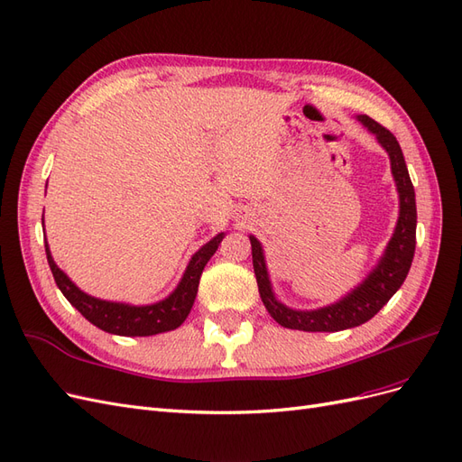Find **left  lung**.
<instances>
[{"mask_svg":"<svg viewBox=\"0 0 462 462\" xmlns=\"http://www.w3.org/2000/svg\"><path fill=\"white\" fill-rule=\"evenodd\" d=\"M358 119L370 133L375 134L377 143L389 153L391 171H393L401 200L395 233L391 236L380 263L365 279V283L356 287L353 292H348L343 300L318 310H292L287 309L285 304L277 302L268 279V270H265L262 246L254 236H250L260 299L265 310L283 328L300 331H341L365 324V321L374 318L383 309V304H387V300L395 295L411 270L416 248V200L407 163H404L402 158V150L393 133L387 131L383 125L374 121L368 116H360Z\"/></svg>","mask_w":462,"mask_h":462,"instance_id":"8db88e82","label":"left lung"}]
</instances>
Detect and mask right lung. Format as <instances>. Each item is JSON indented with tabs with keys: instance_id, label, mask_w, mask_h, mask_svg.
Returning a JSON list of instances; mask_svg holds the SVG:
<instances>
[{
	"instance_id": "obj_1",
	"label": "right lung",
	"mask_w": 462,
	"mask_h": 462,
	"mask_svg": "<svg viewBox=\"0 0 462 462\" xmlns=\"http://www.w3.org/2000/svg\"><path fill=\"white\" fill-rule=\"evenodd\" d=\"M42 226H44V216H42ZM221 239H223V233L214 236L212 241L206 243L199 253L192 256L183 279H180V283L170 297L148 306H129V304L94 299L87 295V292H82L71 279H69L58 265H55L50 254L48 243H46V256L60 291L63 292L65 299L90 321V324L107 333L125 335V337H146V335H156V333L177 329L187 319L194 304V299H197V291H199L204 265L208 263L209 258L214 256Z\"/></svg>"
}]
</instances>
